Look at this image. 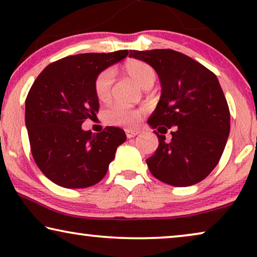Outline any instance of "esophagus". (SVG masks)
<instances>
[{
    "mask_svg": "<svg viewBox=\"0 0 257 257\" xmlns=\"http://www.w3.org/2000/svg\"><path fill=\"white\" fill-rule=\"evenodd\" d=\"M125 133H126V137L130 139V138H133V137L138 136L139 130H125Z\"/></svg>",
    "mask_w": 257,
    "mask_h": 257,
    "instance_id": "obj_1",
    "label": "esophagus"
}]
</instances>
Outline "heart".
Wrapping results in <instances>:
<instances>
[{"label": "heart", "mask_w": 257, "mask_h": 257, "mask_svg": "<svg viewBox=\"0 0 257 257\" xmlns=\"http://www.w3.org/2000/svg\"><path fill=\"white\" fill-rule=\"evenodd\" d=\"M125 72L132 77L144 89H150L156 82L157 75L152 66L140 61H130L124 65ZM113 85V71L105 69L94 79V93L101 101L107 100L111 96ZM142 111L122 103H114L104 112V118L108 124L117 126H133L140 120Z\"/></svg>", "instance_id": "obj_1"}]
</instances>
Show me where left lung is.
Returning a JSON list of instances; mask_svg holds the SVG:
<instances>
[{
	"label": "left lung",
	"mask_w": 257,
	"mask_h": 257,
	"mask_svg": "<svg viewBox=\"0 0 257 257\" xmlns=\"http://www.w3.org/2000/svg\"><path fill=\"white\" fill-rule=\"evenodd\" d=\"M156 70L161 98L149 124L159 139L146 160L151 173L167 185L186 187L207 178L222 156L230 112L219 80L199 62L171 49L130 50ZM168 129L172 138H164Z\"/></svg>",
	"instance_id": "left-lung-1"
}]
</instances>
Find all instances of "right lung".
<instances>
[{
	"mask_svg": "<svg viewBox=\"0 0 257 257\" xmlns=\"http://www.w3.org/2000/svg\"><path fill=\"white\" fill-rule=\"evenodd\" d=\"M127 50L68 56L49 64L30 87L26 125L34 160L45 177L65 188H85L105 177L124 130L106 126L99 133L82 124L99 110L97 75L127 56Z\"/></svg>",
	"mask_w": 257,
	"mask_h": 257,
	"instance_id": "1",
	"label": "right lung"
}]
</instances>
